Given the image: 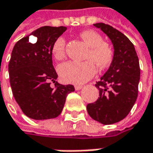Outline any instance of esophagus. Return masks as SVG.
I'll use <instances>...</instances> for the list:
<instances>
[{
  "instance_id": "34e87169",
  "label": "esophagus",
  "mask_w": 153,
  "mask_h": 153,
  "mask_svg": "<svg viewBox=\"0 0 153 153\" xmlns=\"http://www.w3.org/2000/svg\"><path fill=\"white\" fill-rule=\"evenodd\" d=\"M82 88V85H75V89H76V90H80Z\"/></svg>"
}]
</instances>
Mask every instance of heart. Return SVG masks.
<instances>
[{
  "mask_svg": "<svg viewBox=\"0 0 153 153\" xmlns=\"http://www.w3.org/2000/svg\"><path fill=\"white\" fill-rule=\"evenodd\" d=\"M81 39L89 46L86 61H68L58 66L59 76L65 82L82 84L88 81L96 73V65L99 69H106L112 64L114 51L108 43L104 42L100 33L94 30H86L80 33ZM66 40L59 37L52 45V55L57 60L65 57Z\"/></svg>",
  "mask_w": 153,
  "mask_h": 153,
  "instance_id": "heart-1",
  "label": "heart"
}]
</instances>
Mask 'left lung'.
Listing matches in <instances>:
<instances>
[{
	"instance_id": "left-lung-1",
	"label": "left lung",
	"mask_w": 153,
	"mask_h": 153,
	"mask_svg": "<svg viewBox=\"0 0 153 153\" xmlns=\"http://www.w3.org/2000/svg\"><path fill=\"white\" fill-rule=\"evenodd\" d=\"M94 26L111 39L114 57L108 71L96 82L100 97L88 103L87 111L95 120L109 125L123 120L134 107L140 77V63L134 44L126 35L104 23Z\"/></svg>"
}]
</instances>
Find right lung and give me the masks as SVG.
<instances>
[{"label":"right lung","mask_w":153,"mask_h":153,"mask_svg":"<svg viewBox=\"0 0 153 153\" xmlns=\"http://www.w3.org/2000/svg\"><path fill=\"white\" fill-rule=\"evenodd\" d=\"M65 27H42L15 44L8 64L12 92L19 108L27 117L48 120L57 117L64 108L73 85H62L52 65L51 48L57 38L66 31ZM54 83L52 88L50 84Z\"/></svg>","instance_id":"1"}]
</instances>
